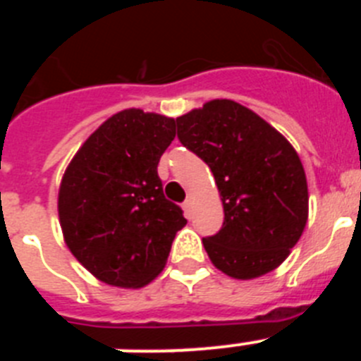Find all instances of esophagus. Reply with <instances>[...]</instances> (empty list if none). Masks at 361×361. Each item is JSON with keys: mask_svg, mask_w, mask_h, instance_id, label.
<instances>
[{"mask_svg": "<svg viewBox=\"0 0 361 361\" xmlns=\"http://www.w3.org/2000/svg\"><path fill=\"white\" fill-rule=\"evenodd\" d=\"M191 209H193V199H191V197H188V200H186V202H184V212H186L188 215H190Z\"/></svg>", "mask_w": 361, "mask_h": 361, "instance_id": "obj_1", "label": "esophagus"}]
</instances>
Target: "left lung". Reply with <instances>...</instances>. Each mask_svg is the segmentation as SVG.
Wrapping results in <instances>:
<instances>
[{
	"instance_id": "obj_1",
	"label": "left lung",
	"mask_w": 361,
	"mask_h": 361,
	"mask_svg": "<svg viewBox=\"0 0 361 361\" xmlns=\"http://www.w3.org/2000/svg\"><path fill=\"white\" fill-rule=\"evenodd\" d=\"M177 137L209 166L224 206L222 229L202 238L213 266L237 280L276 269L309 215L307 178L291 142L231 99L177 117Z\"/></svg>"
}]
</instances>
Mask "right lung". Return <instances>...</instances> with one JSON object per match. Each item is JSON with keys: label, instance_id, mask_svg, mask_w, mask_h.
<instances>
[{"label": "right lung", "instance_id": "obj_1", "mask_svg": "<svg viewBox=\"0 0 361 361\" xmlns=\"http://www.w3.org/2000/svg\"><path fill=\"white\" fill-rule=\"evenodd\" d=\"M175 119L139 108L117 111L66 166L57 213L66 247L101 282L145 288L166 266L186 226L157 175Z\"/></svg>", "mask_w": 361, "mask_h": 361}]
</instances>
